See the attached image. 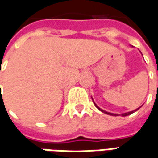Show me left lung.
<instances>
[{
  "label": "left lung",
  "instance_id": "1",
  "mask_svg": "<svg viewBox=\"0 0 158 158\" xmlns=\"http://www.w3.org/2000/svg\"><path fill=\"white\" fill-rule=\"evenodd\" d=\"M94 105H95V106L97 107V108H98V110H100V111H102V112H104V113H106V114H108V115H111V116H119V115H118V114H115V113H110V112H107V111H106V110H102V109H100V108H99V107H98V106L97 105L95 104V103H94ZM140 107H142V106H140ZM140 107H139V108H140ZM139 108H138V109H136V110H131V111H129V112H125V113H122V114H121V116H123V117H125V116L131 115V114H132L133 112H135V111H137V110H138V109H139Z\"/></svg>",
  "mask_w": 158,
  "mask_h": 158
}]
</instances>
